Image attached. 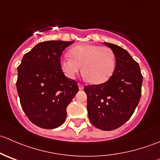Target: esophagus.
I'll list each match as a JSON object with an SVG mask.
<instances>
[{"instance_id": "1", "label": "esophagus", "mask_w": 160, "mask_h": 160, "mask_svg": "<svg viewBox=\"0 0 160 160\" xmlns=\"http://www.w3.org/2000/svg\"><path fill=\"white\" fill-rule=\"evenodd\" d=\"M78 86H79V89L80 90H83V85L81 84V83H78Z\"/></svg>"}]
</instances>
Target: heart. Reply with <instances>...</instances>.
Wrapping results in <instances>:
<instances>
[{
	"mask_svg": "<svg viewBox=\"0 0 160 160\" xmlns=\"http://www.w3.org/2000/svg\"><path fill=\"white\" fill-rule=\"evenodd\" d=\"M70 57L61 59L62 71L69 78L76 77L82 67V72L88 80L94 84L107 81L115 67V57L112 49L105 46L80 44L69 52Z\"/></svg>",
	"mask_w": 160,
	"mask_h": 160,
	"instance_id": "b5f03b06",
	"label": "heart"
}]
</instances>
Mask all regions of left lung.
I'll return each instance as SVG.
<instances>
[{
  "label": "left lung",
  "instance_id": "obj_1",
  "mask_svg": "<svg viewBox=\"0 0 160 160\" xmlns=\"http://www.w3.org/2000/svg\"><path fill=\"white\" fill-rule=\"evenodd\" d=\"M116 59L112 76L105 83L85 86L88 117L93 126L104 131L119 128L132 117L142 93L143 77L136 61L123 48L104 42Z\"/></svg>",
  "mask_w": 160,
  "mask_h": 160
}]
</instances>
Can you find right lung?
Returning <instances> with one entry per match:
<instances>
[{
    "label": "right lung",
    "instance_id": "1",
    "mask_svg": "<svg viewBox=\"0 0 160 160\" xmlns=\"http://www.w3.org/2000/svg\"><path fill=\"white\" fill-rule=\"evenodd\" d=\"M72 42L46 41L23 56L18 67V93L24 112L37 126L52 129L67 118V108L78 92L77 82L62 72L60 58Z\"/></svg>",
    "mask_w": 160,
    "mask_h": 160
}]
</instances>
